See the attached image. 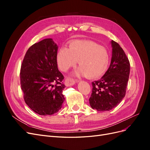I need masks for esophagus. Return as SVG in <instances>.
Listing matches in <instances>:
<instances>
[{
	"label": "esophagus",
	"instance_id": "34e87169",
	"mask_svg": "<svg viewBox=\"0 0 150 150\" xmlns=\"http://www.w3.org/2000/svg\"><path fill=\"white\" fill-rule=\"evenodd\" d=\"M76 82L78 83V80L74 81V79H72L69 78H67L65 79V84H66V86H69L74 85Z\"/></svg>",
	"mask_w": 150,
	"mask_h": 150
}]
</instances>
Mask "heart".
I'll return each instance as SVG.
<instances>
[{"mask_svg":"<svg viewBox=\"0 0 150 150\" xmlns=\"http://www.w3.org/2000/svg\"><path fill=\"white\" fill-rule=\"evenodd\" d=\"M57 61L59 67L63 71L74 66L76 61H78L80 69L75 72V74L95 78L106 70L109 56L106 49L96 43L75 41L69 45V49L62 47L59 50Z\"/></svg>","mask_w":150,"mask_h":150,"instance_id":"obj_1","label":"heart"}]
</instances>
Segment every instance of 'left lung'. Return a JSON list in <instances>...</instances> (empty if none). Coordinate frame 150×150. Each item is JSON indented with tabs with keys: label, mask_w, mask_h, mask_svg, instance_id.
<instances>
[{
	"label": "left lung",
	"mask_w": 150,
	"mask_h": 150,
	"mask_svg": "<svg viewBox=\"0 0 150 150\" xmlns=\"http://www.w3.org/2000/svg\"><path fill=\"white\" fill-rule=\"evenodd\" d=\"M112 57L110 67L98 81L92 82L90 106L98 111H110L125 97L130 72V64L121 46L111 40Z\"/></svg>",
	"instance_id": "1"
}]
</instances>
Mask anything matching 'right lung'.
Returning <instances> with one entry per match:
<instances>
[{
  "label": "right lung",
  "instance_id": "1",
  "mask_svg": "<svg viewBox=\"0 0 150 150\" xmlns=\"http://www.w3.org/2000/svg\"><path fill=\"white\" fill-rule=\"evenodd\" d=\"M57 46L45 39L31 46L21 64L20 79L25 103L39 115H52L62 108L66 87L58 70Z\"/></svg>",
  "mask_w": 150,
  "mask_h": 150
}]
</instances>
